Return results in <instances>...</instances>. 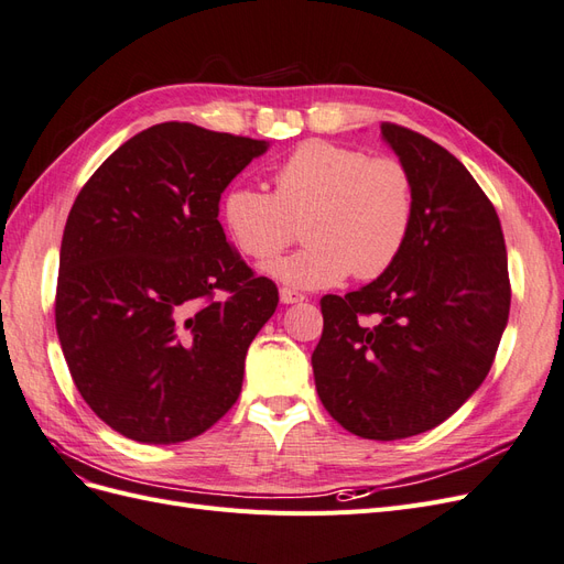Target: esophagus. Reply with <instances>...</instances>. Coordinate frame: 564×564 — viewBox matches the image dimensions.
<instances>
[{
  "mask_svg": "<svg viewBox=\"0 0 564 564\" xmlns=\"http://www.w3.org/2000/svg\"><path fill=\"white\" fill-rule=\"evenodd\" d=\"M280 301L282 303H301V301H305V296L301 292H294V289L282 286L280 289Z\"/></svg>",
  "mask_w": 564,
  "mask_h": 564,
  "instance_id": "esophagus-1",
  "label": "esophagus"
}]
</instances>
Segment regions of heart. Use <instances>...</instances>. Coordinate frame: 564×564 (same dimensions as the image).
Masks as SVG:
<instances>
[{
  "label": "heart",
  "mask_w": 564,
  "mask_h": 564,
  "mask_svg": "<svg viewBox=\"0 0 564 564\" xmlns=\"http://www.w3.org/2000/svg\"><path fill=\"white\" fill-rule=\"evenodd\" d=\"M218 212L235 247L256 261L292 245L303 224L308 245L265 270L284 284L322 289L350 272L373 280L400 259L416 220V181L400 158L315 139L275 166L272 193L235 185Z\"/></svg>",
  "instance_id": "1"
}]
</instances>
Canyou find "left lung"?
I'll list each match as a JSON object with an SVG mask.
<instances>
[{
	"label": "left lung",
	"instance_id": "1",
	"mask_svg": "<svg viewBox=\"0 0 564 564\" xmlns=\"http://www.w3.org/2000/svg\"><path fill=\"white\" fill-rule=\"evenodd\" d=\"M412 169L416 220L400 259L346 296H322L313 373L352 435L402 440L449 419L491 369L510 311L497 209L449 150L383 122Z\"/></svg>",
	"mask_w": 564,
	"mask_h": 564
}]
</instances>
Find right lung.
Returning a JSON list of instances; mask_svg holds the SVG:
<instances>
[{"label":"right lung","mask_w":564,"mask_h":564,"mask_svg":"<svg viewBox=\"0 0 564 564\" xmlns=\"http://www.w3.org/2000/svg\"><path fill=\"white\" fill-rule=\"evenodd\" d=\"M265 141L164 122L79 191L61 242L56 332L79 395L145 445L202 435L240 398L278 286L218 224L228 183Z\"/></svg>","instance_id":"right-lung-1"}]
</instances>
